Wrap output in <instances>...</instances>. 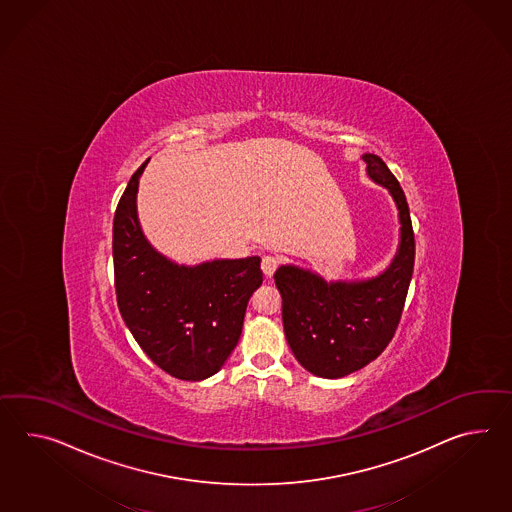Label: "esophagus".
I'll return each instance as SVG.
<instances>
[{"label": "esophagus", "instance_id": "esophagus-1", "mask_svg": "<svg viewBox=\"0 0 512 512\" xmlns=\"http://www.w3.org/2000/svg\"><path fill=\"white\" fill-rule=\"evenodd\" d=\"M277 266H279V259L274 257V255H264L262 257L261 268L266 277H272L275 274V270H277Z\"/></svg>", "mask_w": 512, "mask_h": 512}]
</instances>
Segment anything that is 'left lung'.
Segmentation results:
<instances>
[{"mask_svg":"<svg viewBox=\"0 0 512 512\" xmlns=\"http://www.w3.org/2000/svg\"><path fill=\"white\" fill-rule=\"evenodd\" d=\"M366 172L396 201L401 240L392 264L366 281L325 283L298 266H281L275 285L283 298L288 346L301 366L327 379L361 370L377 359L398 329L414 270V233L403 188L374 153L362 155Z\"/></svg>","mask_w":512,"mask_h":512,"instance_id":"1","label":"left lung"}]
</instances>
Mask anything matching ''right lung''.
<instances>
[{"instance_id": "obj_1", "label": "right lung", "mask_w": 512, "mask_h": 512, "mask_svg": "<svg viewBox=\"0 0 512 512\" xmlns=\"http://www.w3.org/2000/svg\"><path fill=\"white\" fill-rule=\"evenodd\" d=\"M148 161L129 179L114 212L116 301L151 361L172 377L201 381L216 374L238 344L248 301L262 285L261 259L190 268L153 250L137 216L138 179Z\"/></svg>"}]
</instances>
